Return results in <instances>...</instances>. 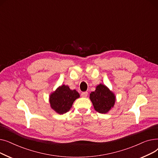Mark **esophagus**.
<instances>
[{"label": "esophagus", "instance_id": "1", "mask_svg": "<svg viewBox=\"0 0 158 158\" xmlns=\"http://www.w3.org/2000/svg\"><path fill=\"white\" fill-rule=\"evenodd\" d=\"M88 92H82V94H81V96L82 97H86L87 96H88Z\"/></svg>", "mask_w": 158, "mask_h": 158}]
</instances>
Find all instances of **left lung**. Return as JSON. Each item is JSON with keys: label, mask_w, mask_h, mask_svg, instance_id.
Here are the masks:
<instances>
[{"label": "left lung", "mask_w": 158, "mask_h": 158, "mask_svg": "<svg viewBox=\"0 0 158 158\" xmlns=\"http://www.w3.org/2000/svg\"><path fill=\"white\" fill-rule=\"evenodd\" d=\"M95 111L100 113H106L113 107L115 102V96L107 86L100 84L96 87L95 92L89 94Z\"/></svg>", "instance_id": "1"}]
</instances>
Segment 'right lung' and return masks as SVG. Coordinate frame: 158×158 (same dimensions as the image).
I'll list each match as a JSON object with an SVG mask.
<instances>
[{"mask_svg": "<svg viewBox=\"0 0 158 158\" xmlns=\"http://www.w3.org/2000/svg\"><path fill=\"white\" fill-rule=\"evenodd\" d=\"M79 96L76 89L71 90L68 86L63 85L51 95L49 101L51 107L56 112L64 114L70 111L73 102Z\"/></svg>", "mask_w": 158, "mask_h": 158, "instance_id": "obj_1", "label": "right lung"}]
</instances>
